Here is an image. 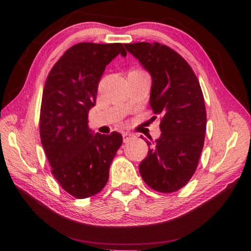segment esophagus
Masks as SVG:
<instances>
[{
	"label": "esophagus",
	"instance_id": "obj_1",
	"mask_svg": "<svg viewBox=\"0 0 251 251\" xmlns=\"http://www.w3.org/2000/svg\"><path fill=\"white\" fill-rule=\"evenodd\" d=\"M134 138V135L130 134V133H124L123 134V139H124V143L129 142L130 139Z\"/></svg>",
	"mask_w": 251,
	"mask_h": 251
}]
</instances>
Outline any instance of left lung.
<instances>
[{"label":"left lung","instance_id":"8db88e82","mask_svg":"<svg viewBox=\"0 0 251 251\" xmlns=\"http://www.w3.org/2000/svg\"><path fill=\"white\" fill-rule=\"evenodd\" d=\"M125 48L151 74L150 104L161 117L160 137L152 144L146 141L152 146L139 164V173L151 189L174 193L196 172L205 142L207 116L201 85L188 63L166 45L139 42Z\"/></svg>","mask_w":251,"mask_h":251}]
</instances>
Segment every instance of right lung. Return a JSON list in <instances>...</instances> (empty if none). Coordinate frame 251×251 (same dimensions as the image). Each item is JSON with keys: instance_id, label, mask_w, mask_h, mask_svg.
<instances>
[{"instance_id": "add662e5", "label": "right lung", "mask_w": 251, "mask_h": 251, "mask_svg": "<svg viewBox=\"0 0 251 251\" xmlns=\"http://www.w3.org/2000/svg\"><path fill=\"white\" fill-rule=\"evenodd\" d=\"M118 54H127L121 43L75 44L55 63L44 85L42 146L52 175L75 198L92 197L104 188L123 143L117 131L101 135L88 128V112L96 104L101 75Z\"/></svg>"}]
</instances>
